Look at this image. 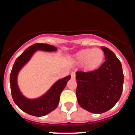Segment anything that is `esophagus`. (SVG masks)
I'll use <instances>...</instances> for the list:
<instances>
[{
	"label": "esophagus",
	"mask_w": 135,
	"mask_h": 135,
	"mask_svg": "<svg viewBox=\"0 0 135 135\" xmlns=\"http://www.w3.org/2000/svg\"><path fill=\"white\" fill-rule=\"evenodd\" d=\"M71 78H73V79H75V78H76V74H75L74 72H72V73L71 74Z\"/></svg>",
	"instance_id": "esophagus-1"
}]
</instances>
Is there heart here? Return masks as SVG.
I'll use <instances>...</instances> for the list:
<instances>
[{"mask_svg":"<svg viewBox=\"0 0 135 135\" xmlns=\"http://www.w3.org/2000/svg\"><path fill=\"white\" fill-rule=\"evenodd\" d=\"M104 53L101 49H84L79 51L74 56V60L79 64H84V68L88 71L96 70L103 62Z\"/></svg>","mask_w":135,"mask_h":135,"instance_id":"1","label":"heart"}]
</instances>
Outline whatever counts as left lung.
Returning <instances> with one entry per match:
<instances>
[{"mask_svg": "<svg viewBox=\"0 0 135 135\" xmlns=\"http://www.w3.org/2000/svg\"><path fill=\"white\" fill-rule=\"evenodd\" d=\"M105 62L94 71H77L76 97L81 108L94 114L112 108L121 97L124 74L121 62L107 47L101 46Z\"/></svg>", "mask_w": 135, "mask_h": 135, "instance_id": "obj_1", "label": "left lung"}]
</instances>
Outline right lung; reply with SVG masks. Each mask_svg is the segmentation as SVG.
Listing matches in <instances>:
<instances>
[{"label": "right lung", "mask_w": 135, "mask_h": 135, "mask_svg": "<svg viewBox=\"0 0 135 135\" xmlns=\"http://www.w3.org/2000/svg\"><path fill=\"white\" fill-rule=\"evenodd\" d=\"M36 50L45 51H55V46L43 43H36L26 49L15 60L10 74L11 91L13 99L18 108L24 112L34 116L40 117L49 114L58 106L60 95L71 78V76L59 80L56 82L49 90L43 96L36 99H28L21 93L17 83V74L21 68L30 59Z\"/></svg>", "instance_id": "obj_1"}]
</instances>
